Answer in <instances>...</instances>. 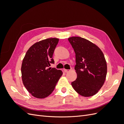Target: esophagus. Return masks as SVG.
I'll use <instances>...</instances> for the list:
<instances>
[{"instance_id":"obj_1","label":"esophagus","mask_w":124,"mask_h":124,"mask_svg":"<svg viewBox=\"0 0 124 124\" xmlns=\"http://www.w3.org/2000/svg\"><path fill=\"white\" fill-rule=\"evenodd\" d=\"M63 70H64V71L65 72H69V71H70V70H68V69H63Z\"/></svg>"}]
</instances>
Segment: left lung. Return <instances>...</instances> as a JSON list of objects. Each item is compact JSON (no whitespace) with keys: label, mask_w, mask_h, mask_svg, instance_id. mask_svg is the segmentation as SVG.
Returning a JSON list of instances; mask_svg holds the SVG:
<instances>
[{"label":"left lung","mask_w":124,"mask_h":124,"mask_svg":"<svg viewBox=\"0 0 124 124\" xmlns=\"http://www.w3.org/2000/svg\"><path fill=\"white\" fill-rule=\"evenodd\" d=\"M76 53L77 78L71 83L73 89L83 97L98 92L106 80L107 65L103 52L91 41L80 37L68 38Z\"/></svg>","instance_id":"left-lung-1"}]
</instances>
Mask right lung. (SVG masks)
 Listing matches in <instances>:
<instances>
[{
	"label": "right lung",
	"instance_id": "1",
	"mask_svg": "<svg viewBox=\"0 0 124 124\" xmlns=\"http://www.w3.org/2000/svg\"><path fill=\"white\" fill-rule=\"evenodd\" d=\"M58 41V38H48L33 44L22 62L23 83L28 92L37 98L49 96L63 73L61 70L48 68L54 62L52 57Z\"/></svg>",
	"mask_w": 124,
	"mask_h": 124
}]
</instances>
